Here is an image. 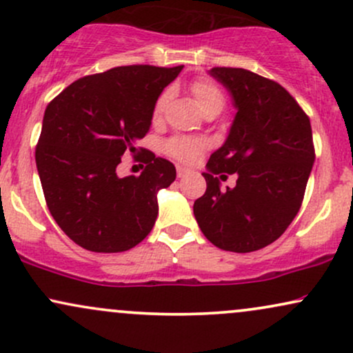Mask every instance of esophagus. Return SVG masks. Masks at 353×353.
I'll use <instances>...</instances> for the list:
<instances>
[{
	"instance_id": "esophagus-1",
	"label": "esophagus",
	"mask_w": 353,
	"mask_h": 353,
	"mask_svg": "<svg viewBox=\"0 0 353 353\" xmlns=\"http://www.w3.org/2000/svg\"><path fill=\"white\" fill-rule=\"evenodd\" d=\"M190 174V171L189 169H185V168H182V165H177V177H188Z\"/></svg>"
}]
</instances>
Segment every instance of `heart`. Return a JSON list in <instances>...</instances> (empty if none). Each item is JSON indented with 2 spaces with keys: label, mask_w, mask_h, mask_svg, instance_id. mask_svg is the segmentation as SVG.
<instances>
[{
  "label": "heart",
  "mask_w": 353,
  "mask_h": 353,
  "mask_svg": "<svg viewBox=\"0 0 353 353\" xmlns=\"http://www.w3.org/2000/svg\"><path fill=\"white\" fill-rule=\"evenodd\" d=\"M190 92L196 98L197 104L204 112L214 111L219 109L222 111L225 104V94L221 88L217 86L214 81L199 78L190 84ZM169 101V91L161 92V96L157 98L156 104H154V117L163 116L165 106H168ZM205 144L201 139H194V137H185V136H176L165 143V152L169 156L176 157V159L182 161V163H194V161L199 159V156L204 151Z\"/></svg>",
  "instance_id": "heart-1"
}]
</instances>
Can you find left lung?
I'll return each instance as SVG.
<instances>
[{
	"instance_id": "left-lung-1",
	"label": "left lung",
	"mask_w": 353,
	"mask_h": 353,
	"mask_svg": "<svg viewBox=\"0 0 353 353\" xmlns=\"http://www.w3.org/2000/svg\"><path fill=\"white\" fill-rule=\"evenodd\" d=\"M209 72L229 89L237 114L209 157L208 189L194 202V216L219 249L254 252L277 241L301 209L315 161L310 119L272 79L242 68ZM224 172L238 174L234 190L218 188L215 176Z\"/></svg>"
}]
</instances>
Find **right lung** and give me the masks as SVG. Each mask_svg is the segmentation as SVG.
Wrapping results in <instances>:
<instances>
[{"instance_id":"1","label":"right lung","mask_w":353,"mask_h":353,"mask_svg":"<svg viewBox=\"0 0 353 353\" xmlns=\"http://www.w3.org/2000/svg\"><path fill=\"white\" fill-rule=\"evenodd\" d=\"M182 66H117L79 78L48 104L36 168L51 216L91 252H124L144 241L157 217V190L176 168L145 151L141 176L117 178L124 152L149 132L154 104Z\"/></svg>"}]
</instances>
